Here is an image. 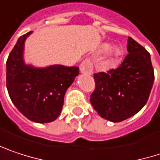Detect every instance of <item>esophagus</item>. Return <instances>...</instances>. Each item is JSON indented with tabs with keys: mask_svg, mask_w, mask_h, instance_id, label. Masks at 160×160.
Returning a JSON list of instances; mask_svg holds the SVG:
<instances>
[{
	"mask_svg": "<svg viewBox=\"0 0 160 160\" xmlns=\"http://www.w3.org/2000/svg\"><path fill=\"white\" fill-rule=\"evenodd\" d=\"M80 70L81 73L91 75L93 71V64L92 60L90 58H86L85 60H83L80 66Z\"/></svg>",
	"mask_w": 160,
	"mask_h": 160,
	"instance_id": "1",
	"label": "esophagus"
}]
</instances>
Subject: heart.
<instances>
[{"label":"heart","instance_id":"obj_1","mask_svg":"<svg viewBox=\"0 0 160 160\" xmlns=\"http://www.w3.org/2000/svg\"><path fill=\"white\" fill-rule=\"evenodd\" d=\"M104 49H107L108 48V45H105L104 46V48H103ZM122 55V49L120 48H113L111 52H110V56H109V61L111 62H114V61H116L118 58H119V57Z\"/></svg>","mask_w":160,"mask_h":160}]
</instances>
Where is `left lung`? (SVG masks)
Masks as SVG:
<instances>
[{
	"instance_id": "left-lung-1",
	"label": "left lung",
	"mask_w": 160,
	"mask_h": 160,
	"mask_svg": "<svg viewBox=\"0 0 160 160\" xmlns=\"http://www.w3.org/2000/svg\"><path fill=\"white\" fill-rule=\"evenodd\" d=\"M128 55L117 68L93 75L95 90L91 103L99 115L111 122H122L135 115L147 103L154 82L150 55L132 37Z\"/></svg>"
}]
</instances>
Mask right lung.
Returning a JSON list of instances; mask_svg holds the SVG:
<instances>
[{
  "mask_svg": "<svg viewBox=\"0 0 160 160\" xmlns=\"http://www.w3.org/2000/svg\"><path fill=\"white\" fill-rule=\"evenodd\" d=\"M31 33L19 37L9 54L6 62L8 93L15 107L27 119L36 123H50L60 114L66 91L79 75L80 69L79 67L62 65L44 68L25 65L23 46Z\"/></svg>",
  "mask_w": 160,
  "mask_h": 160,
  "instance_id": "add662e5",
  "label": "right lung"
}]
</instances>
